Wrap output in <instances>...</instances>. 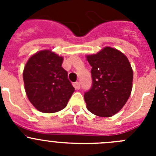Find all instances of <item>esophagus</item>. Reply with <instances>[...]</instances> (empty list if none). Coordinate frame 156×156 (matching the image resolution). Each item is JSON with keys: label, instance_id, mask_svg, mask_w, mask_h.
I'll list each match as a JSON object with an SVG mask.
<instances>
[{"label": "esophagus", "instance_id": "obj_1", "mask_svg": "<svg viewBox=\"0 0 156 156\" xmlns=\"http://www.w3.org/2000/svg\"><path fill=\"white\" fill-rule=\"evenodd\" d=\"M74 87H75V88L76 90H79L80 88V83L79 82H76L75 83H74Z\"/></svg>", "mask_w": 156, "mask_h": 156}]
</instances>
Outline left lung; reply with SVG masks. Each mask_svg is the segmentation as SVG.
Masks as SVG:
<instances>
[{
	"label": "left lung",
	"mask_w": 156,
	"mask_h": 156,
	"mask_svg": "<svg viewBox=\"0 0 156 156\" xmlns=\"http://www.w3.org/2000/svg\"><path fill=\"white\" fill-rule=\"evenodd\" d=\"M86 58L92 67L93 81L91 89L84 94L87 108L98 116H112L122 109L131 94V65L124 54L111 47Z\"/></svg>",
	"instance_id": "left-lung-1"
}]
</instances>
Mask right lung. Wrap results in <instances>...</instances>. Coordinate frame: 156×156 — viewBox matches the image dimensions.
<instances>
[{
    "mask_svg": "<svg viewBox=\"0 0 156 156\" xmlns=\"http://www.w3.org/2000/svg\"><path fill=\"white\" fill-rule=\"evenodd\" d=\"M63 57L51 50H41L30 57L23 69L27 98L36 109L54 113L66 108L74 87L62 67Z\"/></svg>",
    "mask_w": 156,
    "mask_h": 156,
    "instance_id": "1",
    "label": "right lung"
}]
</instances>
